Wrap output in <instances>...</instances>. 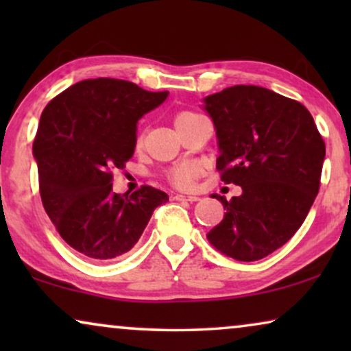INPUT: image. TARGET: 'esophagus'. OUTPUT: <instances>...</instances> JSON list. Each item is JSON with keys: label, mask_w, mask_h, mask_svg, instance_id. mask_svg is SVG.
Masks as SVG:
<instances>
[{"label": "esophagus", "mask_w": 351, "mask_h": 351, "mask_svg": "<svg viewBox=\"0 0 351 351\" xmlns=\"http://www.w3.org/2000/svg\"><path fill=\"white\" fill-rule=\"evenodd\" d=\"M176 199H179V201H190V203H193V201H198L199 199V196H196V195H182V193H177L176 196H174Z\"/></svg>", "instance_id": "34e87169"}]
</instances>
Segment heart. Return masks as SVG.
<instances>
[{
	"label": "heart",
	"mask_w": 351,
	"mask_h": 351,
	"mask_svg": "<svg viewBox=\"0 0 351 351\" xmlns=\"http://www.w3.org/2000/svg\"><path fill=\"white\" fill-rule=\"evenodd\" d=\"M198 117H199V114H196L193 112L177 113L176 118H174L176 129L184 126V124L190 123L191 119H195ZM136 145L137 147L142 145V137L141 136L137 137ZM199 174H201L199 165H196V162H190V161H182V162H177V165L172 166L171 169L166 172V177H167V180L171 182V184L179 186V189H189V186L195 184L196 177H198Z\"/></svg>",
	"instance_id": "b5f03b06"
}]
</instances>
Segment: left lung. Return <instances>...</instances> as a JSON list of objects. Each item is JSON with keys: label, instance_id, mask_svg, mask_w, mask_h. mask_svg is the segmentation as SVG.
Returning a JSON list of instances; mask_svg holds the SVG:
<instances>
[{"label": "left lung", "instance_id": "left-lung-1", "mask_svg": "<svg viewBox=\"0 0 351 351\" xmlns=\"http://www.w3.org/2000/svg\"><path fill=\"white\" fill-rule=\"evenodd\" d=\"M213 118L225 184L243 193L208 233L209 243L241 262L267 257L300 228L318 195L326 145L308 110L261 86H232L204 99Z\"/></svg>", "mask_w": 351, "mask_h": 351}]
</instances>
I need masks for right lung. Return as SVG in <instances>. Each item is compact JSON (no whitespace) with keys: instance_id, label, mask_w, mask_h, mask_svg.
<instances>
[{"instance_id":"1","label":"right lung","mask_w":351,"mask_h":351,"mask_svg":"<svg viewBox=\"0 0 351 351\" xmlns=\"http://www.w3.org/2000/svg\"><path fill=\"white\" fill-rule=\"evenodd\" d=\"M167 94L124 80H84L41 113L33 156L43 206L62 239L83 256L110 261L131 251L153 210L169 199L150 185L132 195L112 190L113 171L134 155L137 121Z\"/></svg>"}]
</instances>
